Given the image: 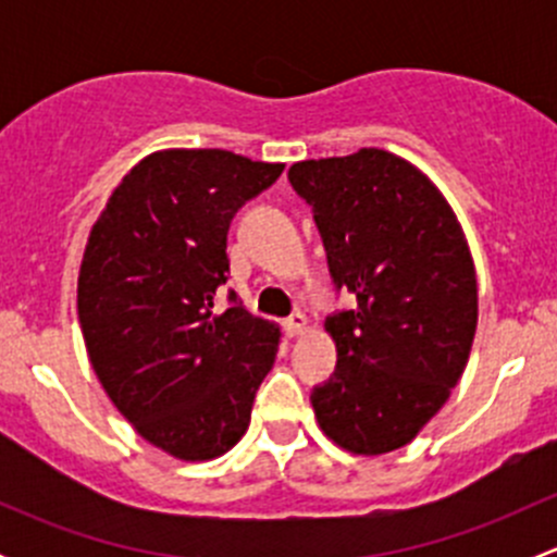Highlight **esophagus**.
<instances>
[{"label": "esophagus", "instance_id": "34e87169", "mask_svg": "<svg viewBox=\"0 0 557 557\" xmlns=\"http://www.w3.org/2000/svg\"><path fill=\"white\" fill-rule=\"evenodd\" d=\"M283 329H285V334H288V336H301L307 331V314L294 312L288 320H285Z\"/></svg>", "mask_w": 557, "mask_h": 557}]
</instances>
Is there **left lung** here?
<instances>
[{
  "mask_svg": "<svg viewBox=\"0 0 557 557\" xmlns=\"http://www.w3.org/2000/svg\"><path fill=\"white\" fill-rule=\"evenodd\" d=\"M288 177L312 205L334 283L358 299L325 320L336 374L314 387V418L342 450L393 453L469 363L480 296L466 234L434 180L391 150L296 161Z\"/></svg>",
  "mask_w": 557,
  "mask_h": 557,
  "instance_id": "1",
  "label": "left lung"
}]
</instances>
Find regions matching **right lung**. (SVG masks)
<instances>
[{
	"mask_svg": "<svg viewBox=\"0 0 557 557\" xmlns=\"http://www.w3.org/2000/svg\"><path fill=\"white\" fill-rule=\"evenodd\" d=\"M283 170L232 150H156L88 234L77 274L88 361L132 429L177 460H212L243 440L277 358L280 325L212 307L234 212Z\"/></svg>",
	"mask_w": 557,
	"mask_h": 557,
	"instance_id": "right-lung-1",
	"label": "right lung"
}]
</instances>
